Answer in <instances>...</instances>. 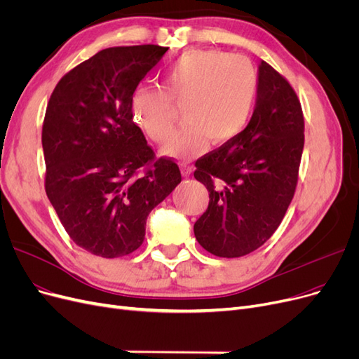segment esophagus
I'll return each instance as SVG.
<instances>
[{
	"mask_svg": "<svg viewBox=\"0 0 359 359\" xmlns=\"http://www.w3.org/2000/svg\"><path fill=\"white\" fill-rule=\"evenodd\" d=\"M180 170H182V176H183V177H189L191 172L194 171V167H192V165H188V164H183V165L180 167Z\"/></svg>",
	"mask_w": 359,
	"mask_h": 359,
	"instance_id": "obj_1",
	"label": "esophagus"
}]
</instances>
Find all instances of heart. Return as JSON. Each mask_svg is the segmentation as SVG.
Listing matches in <instances>:
<instances>
[{
	"mask_svg": "<svg viewBox=\"0 0 359 359\" xmlns=\"http://www.w3.org/2000/svg\"><path fill=\"white\" fill-rule=\"evenodd\" d=\"M259 90L255 66L245 57L217 50H195L164 74V88L139 86L130 97L131 119L154 142H165L175 124V102L184 123L163 154L189 159L205 151L208 140L224 144L245 130Z\"/></svg>",
	"mask_w": 359,
	"mask_h": 359,
	"instance_id": "heart-1",
	"label": "heart"
}]
</instances>
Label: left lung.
I'll return each mask as SVG.
<instances>
[{"mask_svg": "<svg viewBox=\"0 0 359 359\" xmlns=\"http://www.w3.org/2000/svg\"><path fill=\"white\" fill-rule=\"evenodd\" d=\"M253 115L240 136L196 159L194 176L210 203L194 224L196 241L219 257H241L266 243L293 200L304 144L296 91L260 62Z\"/></svg>", "mask_w": 359, "mask_h": 359, "instance_id": "left-lung-1", "label": "left lung"}]
</instances>
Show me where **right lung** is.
Instances as JSON below:
<instances>
[{"mask_svg":"<svg viewBox=\"0 0 359 359\" xmlns=\"http://www.w3.org/2000/svg\"><path fill=\"white\" fill-rule=\"evenodd\" d=\"M168 48H104L53 90L43 124L46 192L71 240L104 259L137 250L151 211L182 180L133 123L130 97Z\"/></svg>","mask_w":359,"mask_h":359,"instance_id":"right-lung-1","label":"right lung"}]
</instances>
